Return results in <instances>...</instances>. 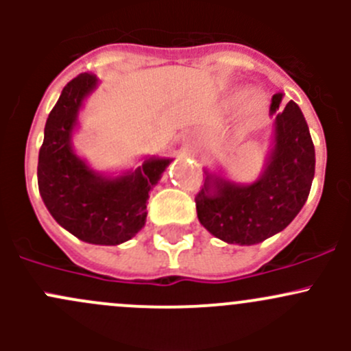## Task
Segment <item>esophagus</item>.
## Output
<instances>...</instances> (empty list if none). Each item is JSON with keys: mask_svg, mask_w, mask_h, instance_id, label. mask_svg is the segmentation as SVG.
I'll return each mask as SVG.
<instances>
[{"mask_svg": "<svg viewBox=\"0 0 351 351\" xmlns=\"http://www.w3.org/2000/svg\"><path fill=\"white\" fill-rule=\"evenodd\" d=\"M189 146H190V147H197L195 139H190V141H189Z\"/></svg>", "mask_w": 351, "mask_h": 351, "instance_id": "34e87169", "label": "esophagus"}]
</instances>
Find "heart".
<instances>
[{"label":"heart","instance_id":"obj_1","mask_svg":"<svg viewBox=\"0 0 351 351\" xmlns=\"http://www.w3.org/2000/svg\"><path fill=\"white\" fill-rule=\"evenodd\" d=\"M243 98H244V93H236L234 101H236V104H239ZM261 107H263V98H261L260 95H253V97H251L250 100L246 101V110L250 113H256Z\"/></svg>","mask_w":351,"mask_h":351}]
</instances>
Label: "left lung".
<instances>
[{
    "instance_id": "obj_1",
    "label": "left lung",
    "mask_w": 351,
    "mask_h": 351,
    "mask_svg": "<svg viewBox=\"0 0 351 351\" xmlns=\"http://www.w3.org/2000/svg\"><path fill=\"white\" fill-rule=\"evenodd\" d=\"M275 115L274 147L260 178L239 185L207 171L197 193L200 224L229 244L251 246L284 231L309 197L316 154L309 127L299 105H282V93L271 97Z\"/></svg>"
}]
</instances>
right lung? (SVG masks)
<instances>
[{
  "label": "right lung",
  "mask_w": 351,
  "mask_h": 351,
  "mask_svg": "<svg viewBox=\"0 0 351 351\" xmlns=\"http://www.w3.org/2000/svg\"><path fill=\"white\" fill-rule=\"evenodd\" d=\"M91 73H81L62 90L45 122L38 151V192L59 226L91 244L129 241L146 224L151 189L159 182L169 158H147L143 166L115 178L93 171L71 146L84 98L97 88Z\"/></svg>",
  "instance_id": "add662e5"
}]
</instances>
